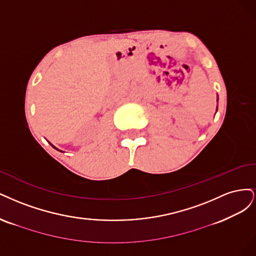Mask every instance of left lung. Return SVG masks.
Instances as JSON below:
<instances>
[{"mask_svg": "<svg viewBox=\"0 0 256 256\" xmlns=\"http://www.w3.org/2000/svg\"><path fill=\"white\" fill-rule=\"evenodd\" d=\"M217 101H218V98H217Z\"/></svg>", "mask_w": 256, "mask_h": 256, "instance_id": "1", "label": "left lung"}]
</instances>
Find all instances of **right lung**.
Masks as SVG:
<instances>
[{
	"mask_svg": "<svg viewBox=\"0 0 256 256\" xmlns=\"http://www.w3.org/2000/svg\"><path fill=\"white\" fill-rule=\"evenodd\" d=\"M48 144H51V146H53V148H54V149H56V150H57V151H60V150H58V149H57V148H55V146H53V144H51V142H48ZM60 152H62V151H60Z\"/></svg>",
	"mask_w": 256,
	"mask_h": 256,
	"instance_id": "1",
	"label": "right lung"
}]
</instances>
